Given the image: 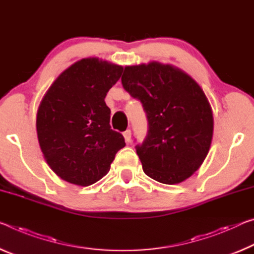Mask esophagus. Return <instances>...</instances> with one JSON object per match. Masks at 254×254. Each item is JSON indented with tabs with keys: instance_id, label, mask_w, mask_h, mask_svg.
<instances>
[{
	"instance_id": "34e87169",
	"label": "esophagus",
	"mask_w": 254,
	"mask_h": 254,
	"mask_svg": "<svg viewBox=\"0 0 254 254\" xmlns=\"http://www.w3.org/2000/svg\"><path fill=\"white\" fill-rule=\"evenodd\" d=\"M131 130H127L123 132V135H124V139H126L127 142H130L131 141Z\"/></svg>"
}]
</instances>
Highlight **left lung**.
<instances>
[{"instance_id":"obj_1","label":"left lung","mask_w":254,"mask_h":254,"mask_svg":"<svg viewBox=\"0 0 254 254\" xmlns=\"http://www.w3.org/2000/svg\"><path fill=\"white\" fill-rule=\"evenodd\" d=\"M121 80L147 115L148 133L135 146L143 172L164 184L190 178L206 158L214 131L211 107L199 84L157 62L127 66Z\"/></svg>"}]
</instances>
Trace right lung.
I'll list each match as a JSON object with an SVG mask.
<instances>
[{"instance_id": "right-lung-1", "label": "right lung", "mask_w": 254, "mask_h": 254, "mask_svg": "<svg viewBox=\"0 0 254 254\" xmlns=\"http://www.w3.org/2000/svg\"><path fill=\"white\" fill-rule=\"evenodd\" d=\"M123 67L98 59H83L66 69L47 90L37 112V135L47 164L66 182L88 187L110 171L126 146L112 130L108 90Z\"/></svg>"}]
</instances>
